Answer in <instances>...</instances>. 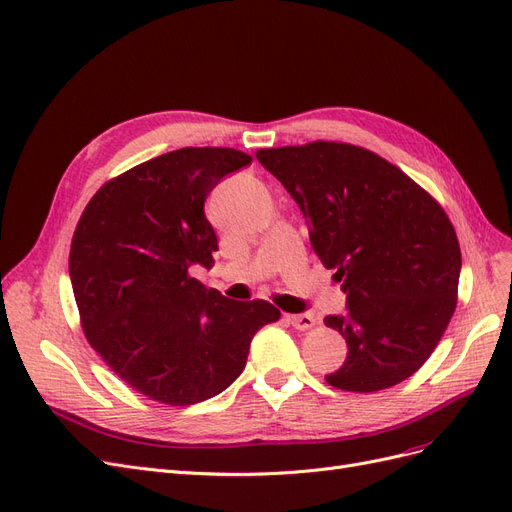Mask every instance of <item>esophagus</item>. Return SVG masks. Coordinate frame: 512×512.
Masks as SVG:
<instances>
[{"label":"esophagus","mask_w":512,"mask_h":512,"mask_svg":"<svg viewBox=\"0 0 512 512\" xmlns=\"http://www.w3.org/2000/svg\"><path fill=\"white\" fill-rule=\"evenodd\" d=\"M288 322L292 324L294 329H299V331H307V329H312L314 324H316V318H314V314H297V316H288Z\"/></svg>","instance_id":"esophagus-1"}]
</instances>
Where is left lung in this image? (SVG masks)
Masks as SVG:
<instances>
[{
  "label": "left lung",
  "mask_w": 512,
  "mask_h": 512,
  "mask_svg": "<svg viewBox=\"0 0 512 512\" xmlns=\"http://www.w3.org/2000/svg\"><path fill=\"white\" fill-rule=\"evenodd\" d=\"M299 205L309 241L346 292L327 316L348 344L335 389L374 393L410 378L457 305L461 250L444 209L374 151L316 141L256 151Z\"/></svg>",
  "instance_id": "1"
}]
</instances>
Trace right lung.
<instances>
[{
    "instance_id": "right-lung-1",
    "label": "right lung",
    "mask_w": 512,
    "mask_h": 512,
    "mask_svg": "<svg viewBox=\"0 0 512 512\" xmlns=\"http://www.w3.org/2000/svg\"><path fill=\"white\" fill-rule=\"evenodd\" d=\"M252 158L230 147H183L104 183L70 245V280L83 333L134 391L192 406L235 382L252 337L280 309L205 288L218 237L209 192Z\"/></svg>"
}]
</instances>
